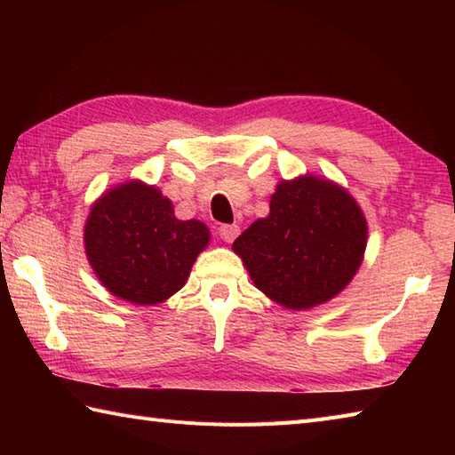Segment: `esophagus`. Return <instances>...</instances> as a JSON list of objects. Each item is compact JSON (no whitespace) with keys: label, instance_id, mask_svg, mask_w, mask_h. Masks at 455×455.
Listing matches in <instances>:
<instances>
[{"label":"esophagus","instance_id":"34e87169","mask_svg":"<svg viewBox=\"0 0 455 455\" xmlns=\"http://www.w3.org/2000/svg\"><path fill=\"white\" fill-rule=\"evenodd\" d=\"M219 235L222 240H225V243H233V240L240 235V227L238 225H220Z\"/></svg>","mask_w":455,"mask_h":455}]
</instances>
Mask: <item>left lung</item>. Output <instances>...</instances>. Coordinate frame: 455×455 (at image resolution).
Returning a JSON list of instances; mask_svg holds the SVG:
<instances>
[{"label": "left lung", "instance_id": "left-lung-1", "mask_svg": "<svg viewBox=\"0 0 455 455\" xmlns=\"http://www.w3.org/2000/svg\"><path fill=\"white\" fill-rule=\"evenodd\" d=\"M367 225L342 188L313 176L282 181L269 215L252 222L233 250L259 291L287 308L326 303L362 264Z\"/></svg>", "mask_w": 455, "mask_h": 455}]
</instances>
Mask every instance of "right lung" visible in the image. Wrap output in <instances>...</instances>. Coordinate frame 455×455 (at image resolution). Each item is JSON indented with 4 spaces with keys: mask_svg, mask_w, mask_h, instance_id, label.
I'll return each mask as SVG.
<instances>
[{
    "mask_svg": "<svg viewBox=\"0 0 455 455\" xmlns=\"http://www.w3.org/2000/svg\"><path fill=\"white\" fill-rule=\"evenodd\" d=\"M84 240L93 272L115 297L156 305L186 283L209 230L176 219L156 188L129 181L92 207Z\"/></svg>",
    "mask_w": 455,
    "mask_h": 455,
    "instance_id": "obj_1",
    "label": "right lung"
}]
</instances>
